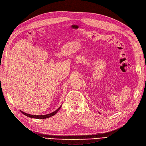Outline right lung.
Returning <instances> with one entry per match:
<instances>
[{
  "label": "right lung",
  "mask_w": 146,
  "mask_h": 146,
  "mask_svg": "<svg viewBox=\"0 0 146 146\" xmlns=\"http://www.w3.org/2000/svg\"><path fill=\"white\" fill-rule=\"evenodd\" d=\"M61 108V106L59 107V108H58L56 111H55L54 112H52L51 113H49V114H47V115H29V114H28L27 113H25L24 112L21 111V112L24 114L25 115L28 117H30V118H36V119H45V118H49V117H51L53 115H54L58 111V110H60V108Z\"/></svg>",
  "instance_id": "add662e5"
}]
</instances>
